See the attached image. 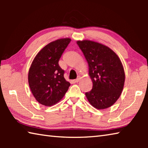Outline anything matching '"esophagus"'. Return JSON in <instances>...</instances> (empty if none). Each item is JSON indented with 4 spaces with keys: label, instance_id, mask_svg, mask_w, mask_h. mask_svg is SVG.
<instances>
[{
    "label": "esophagus",
    "instance_id": "34e87169",
    "mask_svg": "<svg viewBox=\"0 0 148 148\" xmlns=\"http://www.w3.org/2000/svg\"><path fill=\"white\" fill-rule=\"evenodd\" d=\"M80 79H81V77H80L79 76L78 77H77V79H74V82H75V83H77V82H79V80Z\"/></svg>",
    "mask_w": 148,
    "mask_h": 148
}]
</instances>
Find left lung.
Returning a JSON list of instances; mask_svg holds the SVG:
<instances>
[{"instance_id": "obj_1", "label": "left lung", "mask_w": 148, "mask_h": 148, "mask_svg": "<svg viewBox=\"0 0 148 148\" xmlns=\"http://www.w3.org/2000/svg\"><path fill=\"white\" fill-rule=\"evenodd\" d=\"M77 44L88 62L92 88L86 92L87 100L98 110L112 106L121 94L125 75L121 60L108 47L91 40Z\"/></svg>"}]
</instances>
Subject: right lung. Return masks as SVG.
Instances as JSON below:
<instances>
[{"label":"right lung","mask_w":148,"mask_h":148,"mask_svg":"<svg viewBox=\"0 0 148 148\" xmlns=\"http://www.w3.org/2000/svg\"><path fill=\"white\" fill-rule=\"evenodd\" d=\"M71 41V38H66L50 42L38 52L32 62L28 74L29 85L40 104L46 106L57 104L71 86L59 65V59Z\"/></svg>","instance_id":"obj_1"}]
</instances>
